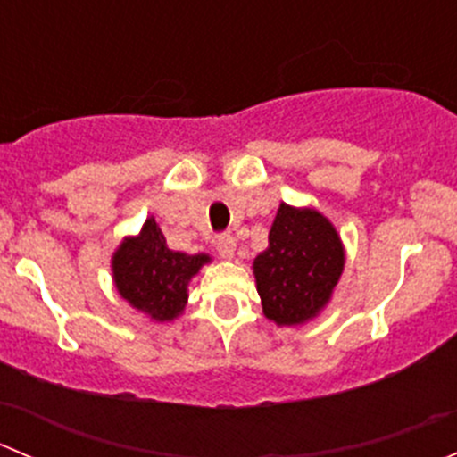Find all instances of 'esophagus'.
Wrapping results in <instances>:
<instances>
[{"label": "esophagus", "instance_id": "34e87169", "mask_svg": "<svg viewBox=\"0 0 457 457\" xmlns=\"http://www.w3.org/2000/svg\"><path fill=\"white\" fill-rule=\"evenodd\" d=\"M214 245L220 258H228V261L234 256V250H237V241H234L232 234H220V237L216 238Z\"/></svg>", "mask_w": 457, "mask_h": 457}]
</instances>
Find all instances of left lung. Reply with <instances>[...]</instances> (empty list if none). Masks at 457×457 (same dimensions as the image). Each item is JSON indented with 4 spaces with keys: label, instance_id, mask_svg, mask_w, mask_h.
<instances>
[{
    "label": "left lung",
    "instance_id": "obj_1",
    "mask_svg": "<svg viewBox=\"0 0 457 457\" xmlns=\"http://www.w3.org/2000/svg\"><path fill=\"white\" fill-rule=\"evenodd\" d=\"M343 267V243L329 219L312 207L280 203L270 245L254 258L262 314L280 327L312 320L329 303Z\"/></svg>",
    "mask_w": 457,
    "mask_h": 457
}]
</instances>
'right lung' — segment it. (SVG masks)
<instances>
[{
    "label": "right lung",
    "instance_id": "right-lung-1",
    "mask_svg": "<svg viewBox=\"0 0 457 457\" xmlns=\"http://www.w3.org/2000/svg\"><path fill=\"white\" fill-rule=\"evenodd\" d=\"M210 261L207 254L170 250L156 220L147 219L141 232L123 238L112 254V278L117 292L135 310L156 322H168L183 314L187 283Z\"/></svg>",
    "mask_w": 457,
    "mask_h": 457
}]
</instances>
